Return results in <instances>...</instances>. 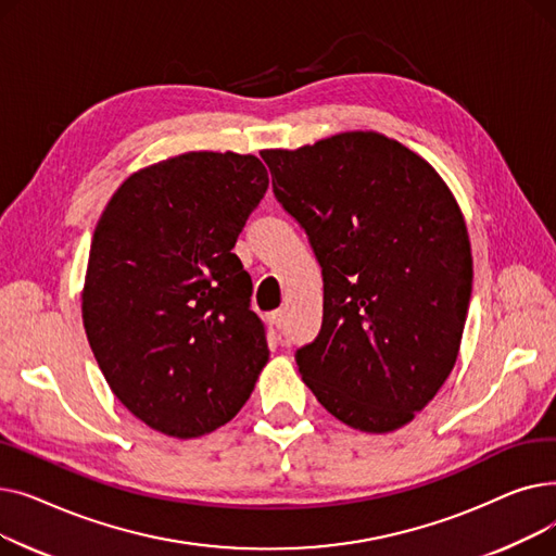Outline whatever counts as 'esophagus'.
I'll list each match as a JSON object with an SVG mask.
<instances>
[{"instance_id":"1","label":"esophagus","mask_w":556,"mask_h":556,"mask_svg":"<svg viewBox=\"0 0 556 556\" xmlns=\"http://www.w3.org/2000/svg\"><path fill=\"white\" fill-rule=\"evenodd\" d=\"M270 323H273V327H275V329H281V327H283V323H286V311H283V308L273 311V313H270Z\"/></svg>"}]
</instances>
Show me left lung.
<instances>
[{
  "mask_svg": "<svg viewBox=\"0 0 556 556\" xmlns=\"http://www.w3.org/2000/svg\"><path fill=\"white\" fill-rule=\"evenodd\" d=\"M261 157L323 266V329L295 354L302 381L349 428H403L451 376L469 311L473 256L453 191L376 130Z\"/></svg>",
  "mask_w": 556,
  "mask_h": 556,
  "instance_id": "obj_1",
  "label": "left lung"
}]
</instances>
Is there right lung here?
Here are the masks:
<instances>
[{"label":"right lung","mask_w":556,"mask_h":556,"mask_svg":"<svg viewBox=\"0 0 556 556\" xmlns=\"http://www.w3.org/2000/svg\"><path fill=\"white\" fill-rule=\"evenodd\" d=\"M266 189L258 157L191 151L128 175L97 223L87 340L112 394L175 440L227 424L268 363L252 279L231 252Z\"/></svg>","instance_id":"1"}]
</instances>
